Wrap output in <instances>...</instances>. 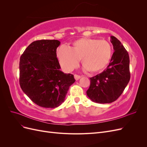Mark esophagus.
Returning a JSON list of instances; mask_svg holds the SVG:
<instances>
[{
	"label": "esophagus",
	"mask_w": 147,
	"mask_h": 147,
	"mask_svg": "<svg viewBox=\"0 0 147 147\" xmlns=\"http://www.w3.org/2000/svg\"><path fill=\"white\" fill-rule=\"evenodd\" d=\"M74 78H75V80H79L80 78H81V76H80V75H77V74H75L74 75Z\"/></svg>",
	"instance_id": "1"
}]
</instances>
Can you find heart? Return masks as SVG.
Segmentation results:
<instances>
[{"label":"heart","instance_id":"obj_1","mask_svg":"<svg viewBox=\"0 0 147 147\" xmlns=\"http://www.w3.org/2000/svg\"><path fill=\"white\" fill-rule=\"evenodd\" d=\"M112 55V46L107 40L82 38L75 41L70 48L61 46L57 50V57L62 68L67 72L76 67L82 59L84 69L97 72L106 67Z\"/></svg>","mask_w":147,"mask_h":147}]
</instances>
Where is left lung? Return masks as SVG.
I'll use <instances>...</instances> for the list:
<instances>
[{"label":"left lung","instance_id":"left-lung-1","mask_svg":"<svg viewBox=\"0 0 147 147\" xmlns=\"http://www.w3.org/2000/svg\"><path fill=\"white\" fill-rule=\"evenodd\" d=\"M114 53L109 65L102 73L90 78L86 94L92 102L111 103L121 96L130 80L129 56L119 40L110 37Z\"/></svg>","mask_w":147,"mask_h":147}]
</instances>
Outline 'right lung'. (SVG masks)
I'll return each instance as SVG.
<instances>
[{
	"label": "right lung",
	"instance_id": "add662e5",
	"mask_svg": "<svg viewBox=\"0 0 147 147\" xmlns=\"http://www.w3.org/2000/svg\"><path fill=\"white\" fill-rule=\"evenodd\" d=\"M57 40H40L31 43L20 61V84L22 90L35 104L56 108L65 100L74 75L64 74L57 58Z\"/></svg>",
	"mask_w": 147,
	"mask_h": 147
}]
</instances>
